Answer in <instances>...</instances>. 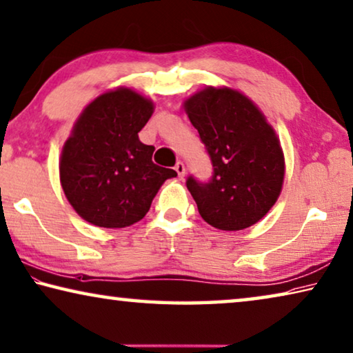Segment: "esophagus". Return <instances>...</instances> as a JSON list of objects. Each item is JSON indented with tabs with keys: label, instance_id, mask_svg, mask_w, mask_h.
<instances>
[{
	"label": "esophagus",
	"instance_id": "obj_1",
	"mask_svg": "<svg viewBox=\"0 0 353 353\" xmlns=\"http://www.w3.org/2000/svg\"><path fill=\"white\" fill-rule=\"evenodd\" d=\"M174 170H176V172H177V176L181 177V179H182L183 176H185V165H183L182 161H177L176 166H174Z\"/></svg>",
	"mask_w": 353,
	"mask_h": 353
}]
</instances>
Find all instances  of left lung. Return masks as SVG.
<instances>
[{
    "instance_id": "obj_1",
    "label": "left lung",
    "mask_w": 353,
    "mask_h": 353,
    "mask_svg": "<svg viewBox=\"0 0 353 353\" xmlns=\"http://www.w3.org/2000/svg\"><path fill=\"white\" fill-rule=\"evenodd\" d=\"M210 157L209 182L187 179L199 215L221 231H240L267 215L281 193L284 155L261 110L231 88H205L183 102Z\"/></svg>"
}]
</instances>
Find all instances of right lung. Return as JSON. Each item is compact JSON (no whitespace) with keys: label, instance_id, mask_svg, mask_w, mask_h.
I'll list each match as a JSON object with an SVG mask.
<instances>
[{"label":"right lung","instance_id":"obj_1","mask_svg":"<svg viewBox=\"0 0 353 353\" xmlns=\"http://www.w3.org/2000/svg\"><path fill=\"white\" fill-rule=\"evenodd\" d=\"M152 113V100L130 88L100 94L83 110L59 160L64 194L83 220L130 226L148 214L166 179L177 176L155 165V148L138 138Z\"/></svg>","mask_w":353,"mask_h":353}]
</instances>
